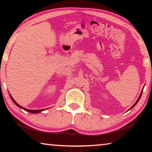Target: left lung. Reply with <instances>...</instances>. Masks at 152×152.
<instances>
[{"mask_svg": "<svg viewBox=\"0 0 152 152\" xmlns=\"http://www.w3.org/2000/svg\"><path fill=\"white\" fill-rule=\"evenodd\" d=\"M143 88L142 89V91H141V94H140V96H139V98H138V99L137 100V101H136V102H135V103H134V104H133V106H132V107H131V108H130V109H129V110H131V109H132V108H133V107H134L135 106V105H136V104H137V102H139V101H140V98H141V94H142V92H143Z\"/></svg>", "mask_w": 152, "mask_h": 152, "instance_id": "left-lung-1", "label": "left lung"}]
</instances>
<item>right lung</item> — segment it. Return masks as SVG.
<instances>
[{
	"instance_id": "add662e5",
	"label": "right lung",
	"mask_w": 152,
	"mask_h": 152,
	"mask_svg": "<svg viewBox=\"0 0 152 152\" xmlns=\"http://www.w3.org/2000/svg\"><path fill=\"white\" fill-rule=\"evenodd\" d=\"M9 95H10V97H11V99H12V101H13V102L14 103L17 105V107H19V108H20V109H23V110H26L27 112H29V113H33V114H36V113H41V112H42V111H43V110H44L45 109H39V110H30V109H26V108H24V107H21L20 106V105H19V104L17 103V102L15 101V100L13 99V98L12 97V96L11 94H9ZM48 108H47V109H48Z\"/></svg>"
}]
</instances>
